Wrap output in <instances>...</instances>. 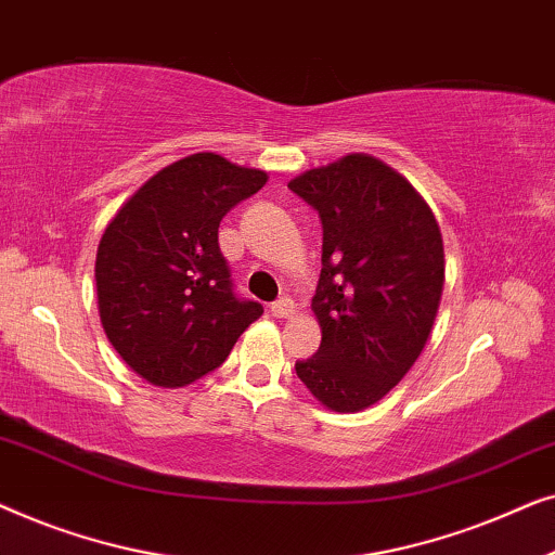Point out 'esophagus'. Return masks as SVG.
I'll use <instances>...</instances> for the list:
<instances>
[{"instance_id": "1", "label": "esophagus", "mask_w": 555, "mask_h": 555, "mask_svg": "<svg viewBox=\"0 0 555 555\" xmlns=\"http://www.w3.org/2000/svg\"><path fill=\"white\" fill-rule=\"evenodd\" d=\"M270 313L275 318H291L295 313V302L291 298H280L270 306Z\"/></svg>"}]
</instances>
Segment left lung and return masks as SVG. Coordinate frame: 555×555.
Returning a JSON list of instances; mask_svg holds the SVG:
<instances>
[{
  "mask_svg": "<svg viewBox=\"0 0 555 555\" xmlns=\"http://www.w3.org/2000/svg\"><path fill=\"white\" fill-rule=\"evenodd\" d=\"M323 222L313 313L321 348L295 371L325 409L382 401L427 346L444 291V245L424 196L382 158L348 154L291 179Z\"/></svg>",
  "mask_w": 555,
  "mask_h": 555,
  "instance_id": "obj_1",
  "label": "left lung"
}]
</instances>
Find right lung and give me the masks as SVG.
I'll return each instance as SVG.
<instances>
[{
    "label": "right lung",
    "instance_id": "right-lung-1",
    "mask_svg": "<svg viewBox=\"0 0 555 555\" xmlns=\"http://www.w3.org/2000/svg\"><path fill=\"white\" fill-rule=\"evenodd\" d=\"M268 171L202 151L156 171L105 227L95 255L98 313L120 359L177 389L215 371L262 315L232 293L219 222Z\"/></svg>",
    "mask_w": 555,
    "mask_h": 555
}]
</instances>
